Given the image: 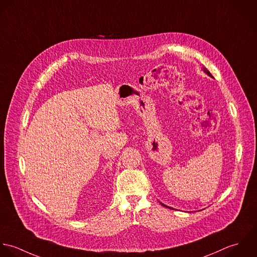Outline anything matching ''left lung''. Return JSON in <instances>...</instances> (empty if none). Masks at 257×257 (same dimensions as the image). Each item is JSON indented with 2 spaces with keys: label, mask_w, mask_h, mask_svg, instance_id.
Wrapping results in <instances>:
<instances>
[{
  "label": "left lung",
  "mask_w": 257,
  "mask_h": 257,
  "mask_svg": "<svg viewBox=\"0 0 257 257\" xmlns=\"http://www.w3.org/2000/svg\"><path fill=\"white\" fill-rule=\"evenodd\" d=\"M203 69H204V71H205V73H206V74H207V75H209V76H210V77H212V75H211V73H210V72H209V71H208V70H207V69H206V68H205V67H204V68H203ZM161 205H164V206H166V207H169V208H171V207H170V206H167V205H164V204H162V203H161Z\"/></svg>",
  "instance_id": "left-lung-1"
}]
</instances>
